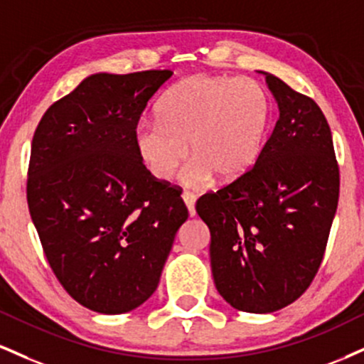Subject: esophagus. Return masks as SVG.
Here are the masks:
<instances>
[{"label":"esophagus","instance_id":"esophagus-1","mask_svg":"<svg viewBox=\"0 0 364 364\" xmlns=\"http://www.w3.org/2000/svg\"><path fill=\"white\" fill-rule=\"evenodd\" d=\"M181 198H183V201H185V205H186V208H188V213H190V217H195V195L193 193H190V191H185V193L181 195Z\"/></svg>","mask_w":364,"mask_h":364}]
</instances>
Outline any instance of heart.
Listing matches in <instances>:
<instances>
[{"label": "heart", "mask_w": 364, "mask_h": 364, "mask_svg": "<svg viewBox=\"0 0 364 364\" xmlns=\"http://www.w3.org/2000/svg\"><path fill=\"white\" fill-rule=\"evenodd\" d=\"M159 118L140 120L134 130L135 151L159 181L183 171L186 186L200 188L215 176L220 183L244 178L259 159L271 122V100L249 77L191 76L159 102Z\"/></svg>", "instance_id": "1"}]
</instances>
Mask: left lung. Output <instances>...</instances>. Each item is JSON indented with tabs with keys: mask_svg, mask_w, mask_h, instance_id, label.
<instances>
[{
	"mask_svg": "<svg viewBox=\"0 0 364 364\" xmlns=\"http://www.w3.org/2000/svg\"><path fill=\"white\" fill-rule=\"evenodd\" d=\"M262 74L279 110L273 134L246 176L196 201L210 229L217 290L251 314L277 312L310 287L339 200V166L322 110Z\"/></svg>",
	"mask_w": 364,
	"mask_h": 364,
	"instance_id": "1",
	"label": "left lung"
}]
</instances>
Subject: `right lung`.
<instances>
[{"label": "right lung", "mask_w": 364, "mask_h": 364, "mask_svg": "<svg viewBox=\"0 0 364 364\" xmlns=\"http://www.w3.org/2000/svg\"><path fill=\"white\" fill-rule=\"evenodd\" d=\"M173 71L98 73L43 113L27 200L64 290L98 314H125L156 291L179 227L181 191L149 173L134 130Z\"/></svg>", "instance_id": "1"}]
</instances>
